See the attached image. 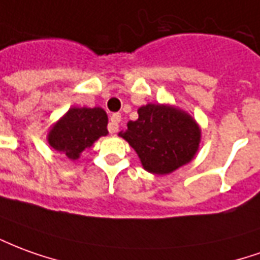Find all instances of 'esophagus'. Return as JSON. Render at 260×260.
I'll return each instance as SVG.
<instances>
[{
    "mask_svg": "<svg viewBox=\"0 0 260 260\" xmlns=\"http://www.w3.org/2000/svg\"><path fill=\"white\" fill-rule=\"evenodd\" d=\"M119 122H121V114H112L110 124H108V131L110 134H115L119 128Z\"/></svg>",
    "mask_w": 260,
    "mask_h": 260,
    "instance_id": "1",
    "label": "esophagus"
}]
</instances>
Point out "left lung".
<instances>
[{
    "instance_id": "obj_1",
    "label": "left lung",
    "mask_w": 260,
    "mask_h": 260,
    "mask_svg": "<svg viewBox=\"0 0 260 260\" xmlns=\"http://www.w3.org/2000/svg\"><path fill=\"white\" fill-rule=\"evenodd\" d=\"M138 115L119 135L135 149L148 172L172 173L193 159L199 149L200 129L190 115L159 104L141 107Z\"/></svg>"
}]
</instances>
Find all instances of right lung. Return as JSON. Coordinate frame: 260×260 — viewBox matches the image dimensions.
<instances>
[{
	"label": "right lung",
	"instance_id": "add662e5",
	"mask_svg": "<svg viewBox=\"0 0 260 260\" xmlns=\"http://www.w3.org/2000/svg\"><path fill=\"white\" fill-rule=\"evenodd\" d=\"M108 117L103 108H70L48 136L49 145L76 160L100 136L108 134Z\"/></svg>",
	"mask_w": 260,
	"mask_h": 260
}]
</instances>
